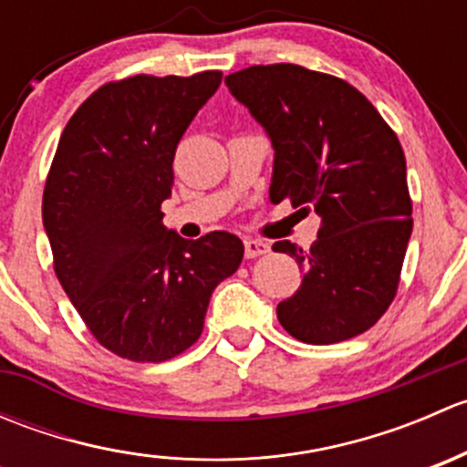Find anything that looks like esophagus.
<instances>
[{
  "instance_id": "1",
  "label": "esophagus",
  "mask_w": 467,
  "mask_h": 467,
  "mask_svg": "<svg viewBox=\"0 0 467 467\" xmlns=\"http://www.w3.org/2000/svg\"><path fill=\"white\" fill-rule=\"evenodd\" d=\"M244 253H246L248 260H253V257L266 255L268 244L262 242V239H246V242H244Z\"/></svg>"
}]
</instances>
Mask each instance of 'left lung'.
<instances>
[{
	"mask_svg": "<svg viewBox=\"0 0 467 467\" xmlns=\"http://www.w3.org/2000/svg\"><path fill=\"white\" fill-rule=\"evenodd\" d=\"M275 149L271 201L321 216L309 253L291 242L303 285L277 305V321L312 346L373 327L398 294L411 237V196L398 135L357 88L300 65H253L225 77Z\"/></svg>",
	"mask_w": 467,
	"mask_h": 467,
	"instance_id": "8db88e82",
	"label": "left lung"
}]
</instances>
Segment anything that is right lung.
Masks as SVG:
<instances>
[{
  "label": "right lung",
  "mask_w": 467,
  "mask_h": 467,
  "mask_svg": "<svg viewBox=\"0 0 467 467\" xmlns=\"http://www.w3.org/2000/svg\"><path fill=\"white\" fill-rule=\"evenodd\" d=\"M223 74L110 81L60 135L42 194L56 277L92 337L129 361H167L199 341L212 291L244 257L214 230L190 242L162 225L173 155Z\"/></svg>",
  "instance_id": "1"
}]
</instances>
